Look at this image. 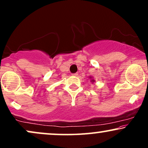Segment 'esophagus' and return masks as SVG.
<instances>
[{"instance_id": "esophagus-1", "label": "esophagus", "mask_w": 148, "mask_h": 148, "mask_svg": "<svg viewBox=\"0 0 148 148\" xmlns=\"http://www.w3.org/2000/svg\"><path fill=\"white\" fill-rule=\"evenodd\" d=\"M73 76H78V73H75V74H72Z\"/></svg>"}]
</instances>
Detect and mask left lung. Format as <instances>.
Masks as SVG:
<instances>
[{
    "mask_svg": "<svg viewBox=\"0 0 148 148\" xmlns=\"http://www.w3.org/2000/svg\"><path fill=\"white\" fill-rule=\"evenodd\" d=\"M89 79H90V82H92V83L95 82V81L94 79H93L92 76H89Z\"/></svg>",
    "mask_w": 148,
    "mask_h": 148,
    "instance_id": "obj_1",
    "label": "left lung"
}]
</instances>
